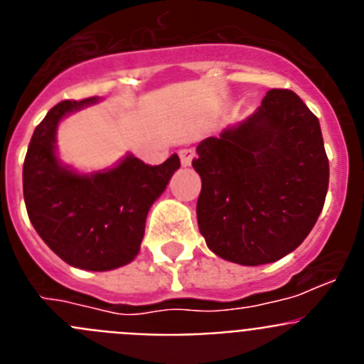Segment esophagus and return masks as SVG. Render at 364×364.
Segmentation results:
<instances>
[{
  "instance_id": "esophagus-1",
  "label": "esophagus",
  "mask_w": 364,
  "mask_h": 364,
  "mask_svg": "<svg viewBox=\"0 0 364 364\" xmlns=\"http://www.w3.org/2000/svg\"><path fill=\"white\" fill-rule=\"evenodd\" d=\"M178 154H180V162H182V166H184V167L191 166L193 159H195V151H193V149H182Z\"/></svg>"
}]
</instances>
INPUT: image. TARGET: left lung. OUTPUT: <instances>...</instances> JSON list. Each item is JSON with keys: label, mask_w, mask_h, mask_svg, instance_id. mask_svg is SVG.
<instances>
[{"label": "left lung", "mask_w": 364, "mask_h": 364, "mask_svg": "<svg viewBox=\"0 0 364 364\" xmlns=\"http://www.w3.org/2000/svg\"><path fill=\"white\" fill-rule=\"evenodd\" d=\"M197 154L198 230L215 255L260 266L301 246L323 211L330 167L319 120L294 91H268Z\"/></svg>", "instance_id": "8db88e82"}]
</instances>
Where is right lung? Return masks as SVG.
Segmentation results:
<instances>
[{
  "mask_svg": "<svg viewBox=\"0 0 364 364\" xmlns=\"http://www.w3.org/2000/svg\"><path fill=\"white\" fill-rule=\"evenodd\" d=\"M100 98L54 105L34 129L23 164V197L32 226L67 264L109 272L140 252L146 218L180 167L178 154L147 166L125 154L114 167L78 173L58 156L60 122Z\"/></svg>",
  "mask_w": 364,
  "mask_h": 364,
  "instance_id": "obj_1",
  "label": "right lung"
}]
</instances>
